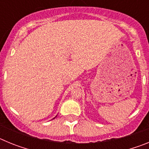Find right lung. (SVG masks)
I'll use <instances>...</instances> for the list:
<instances>
[{"label": "right lung", "mask_w": 149, "mask_h": 149, "mask_svg": "<svg viewBox=\"0 0 149 149\" xmlns=\"http://www.w3.org/2000/svg\"><path fill=\"white\" fill-rule=\"evenodd\" d=\"M56 116H55V117H54V119H55V118H56Z\"/></svg>", "instance_id": "1"}]
</instances>
